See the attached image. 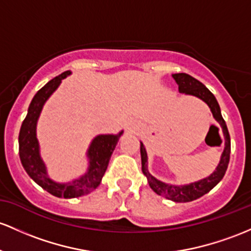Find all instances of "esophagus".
I'll list each match as a JSON object with an SVG mask.
<instances>
[{
	"instance_id": "obj_1",
	"label": "esophagus",
	"mask_w": 251,
	"mask_h": 251,
	"mask_svg": "<svg viewBox=\"0 0 251 251\" xmlns=\"http://www.w3.org/2000/svg\"><path fill=\"white\" fill-rule=\"evenodd\" d=\"M136 130H137V126L133 125V124H127V125H126V131L130 132V133H133Z\"/></svg>"
}]
</instances>
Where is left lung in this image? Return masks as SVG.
I'll list each match as a JSON object with an SVG mask.
<instances>
[{
  "label": "left lung",
  "instance_id": "8db88e82",
  "mask_svg": "<svg viewBox=\"0 0 251 251\" xmlns=\"http://www.w3.org/2000/svg\"><path fill=\"white\" fill-rule=\"evenodd\" d=\"M176 83L178 84V92L184 93V94L194 95L197 98L201 99L208 104L211 108L212 114H213L214 119H216L222 126L223 132H224L225 137V149L223 151L222 159H220L218 167H217L216 172L211 174L208 177L203 178V180L198 181V182H193L191 184H186V186H174V184H168L162 182V181L157 180L152 175L149 173L148 170V155L145 151L144 145L140 143V155H142V170L143 174L148 177L149 186L151 187L153 192L157 193L158 195H163L167 199L173 200L176 202H188L193 201L195 199H199L200 197L205 195L213 188L214 186L219 183V181L224 177L225 172H226L228 161H230V152H231V142H230V134H228L226 124L225 120L223 119L222 113H220V107L217 102L216 98L212 94L210 90L203 85L201 82L198 81L197 78L192 77L188 74H174L173 75Z\"/></svg>",
  "mask_w": 251,
  "mask_h": 251
}]
</instances>
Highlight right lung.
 Returning a JSON list of instances; mask_svg holds the SVG:
<instances>
[{"mask_svg":"<svg viewBox=\"0 0 251 251\" xmlns=\"http://www.w3.org/2000/svg\"><path fill=\"white\" fill-rule=\"evenodd\" d=\"M68 75H70V71L60 74L59 76L54 77L49 83L44 85L40 90H38L29 104L28 113L23 121L20 133H19V155H20V161L27 174L50 194L57 198H65V199L88 194L100 184L104 172L108 167L115 145L119 140V137L123 134V132H120L117 136L101 134L93 140L88 150V157L90 159L89 169L87 174L82 176L81 178H77L69 183H57L50 180L46 174L45 164L39 155V144L35 136V126H37V120L45 101L58 88L62 79Z\"/></svg>","mask_w":251,"mask_h":251,"instance_id":"right-lung-1","label":"right lung"}]
</instances>
